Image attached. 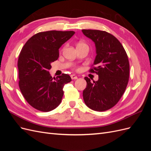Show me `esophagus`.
<instances>
[{
    "instance_id": "esophagus-1",
    "label": "esophagus",
    "mask_w": 151,
    "mask_h": 151,
    "mask_svg": "<svg viewBox=\"0 0 151 151\" xmlns=\"http://www.w3.org/2000/svg\"><path fill=\"white\" fill-rule=\"evenodd\" d=\"M70 77H71V79H77V77L76 75H74V74L71 75Z\"/></svg>"
}]
</instances>
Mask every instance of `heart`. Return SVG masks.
<instances>
[{
	"instance_id": "obj_1",
	"label": "heart",
	"mask_w": 151,
	"mask_h": 151,
	"mask_svg": "<svg viewBox=\"0 0 151 151\" xmlns=\"http://www.w3.org/2000/svg\"><path fill=\"white\" fill-rule=\"evenodd\" d=\"M84 45H87L84 42H79L78 43H77V47H81V46H84ZM88 46V45H87Z\"/></svg>"
}]
</instances>
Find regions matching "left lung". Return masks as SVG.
<instances>
[{"mask_svg":"<svg viewBox=\"0 0 151 151\" xmlns=\"http://www.w3.org/2000/svg\"><path fill=\"white\" fill-rule=\"evenodd\" d=\"M83 34L95 43L96 56L89 70L99 76L91 82L84 77L87 86L83 91L85 104L94 111H104L119 101L129 80L130 65L127 54L118 40L104 31L83 29Z\"/></svg>","mask_w":151,"mask_h":151,"instance_id":"8db88e82","label":"left lung"}]
</instances>
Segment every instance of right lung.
I'll return each mask as SVG.
<instances>
[{
    "instance_id": "obj_1",
    "label": "right lung",
    "mask_w": 151,
    "mask_h": 151,
    "mask_svg": "<svg viewBox=\"0 0 151 151\" xmlns=\"http://www.w3.org/2000/svg\"><path fill=\"white\" fill-rule=\"evenodd\" d=\"M73 31L40 32L27 41L17 61L19 86L26 101L41 111L48 112L60 104L69 75L50 76L51 63L59 57L58 49L74 35Z\"/></svg>"
}]
</instances>
